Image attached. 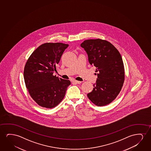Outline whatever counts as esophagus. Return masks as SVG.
<instances>
[{"label": "esophagus", "mask_w": 151, "mask_h": 151, "mask_svg": "<svg viewBox=\"0 0 151 151\" xmlns=\"http://www.w3.org/2000/svg\"><path fill=\"white\" fill-rule=\"evenodd\" d=\"M73 82L75 83H77V84H79V83H81V81H73Z\"/></svg>", "instance_id": "esophagus-1"}]
</instances>
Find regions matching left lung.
<instances>
[{
    "label": "left lung",
    "instance_id": "obj_1",
    "mask_svg": "<svg viewBox=\"0 0 151 151\" xmlns=\"http://www.w3.org/2000/svg\"><path fill=\"white\" fill-rule=\"evenodd\" d=\"M81 46L87 52L90 64L95 66V72H98L93 90L87 96L95 105H107L116 99L123 85L125 72L122 57L111 43L104 40H87Z\"/></svg>",
    "mask_w": 151,
    "mask_h": 151
}]
</instances>
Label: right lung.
Wrapping results in <instances>:
<instances>
[{"label":"right lung","mask_w":151,"mask_h":151,"mask_svg":"<svg viewBox=\"0 0 151 151\" xmlns=\"http://www.w3.org/2000/svg\"><path fill=\"white\" fill-rule=\"evenodd\" d=\"M68 44L46 43L39 46L27 60L24 70L25 85L32 99L42 107L52 108L63 99L69 80L54 76Z\"/></svg>","instance_id":"1"}]
</instances>
